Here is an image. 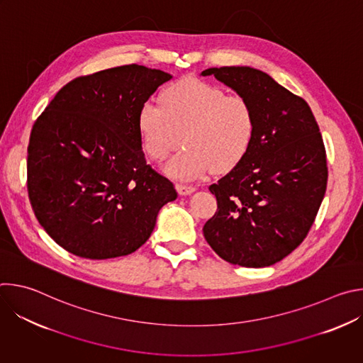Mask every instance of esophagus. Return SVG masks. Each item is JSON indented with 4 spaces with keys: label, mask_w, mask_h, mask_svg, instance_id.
I'll return each instance as SVG.
<instances>
[{
    "label": "esophagus",
    "mask_w": 363,
    "mask_h": 363,
    "mask_svg": "<svg viewBox=\"0 0 363 363\" xmlns=\"http://www.w3.org/2000/svg\"><path fill=\"white\" fill-rule=\"evenodd\" d=\"M177 191L179 195H189L195 191V188L189 186V185H184V184H177Z\"/></svg>",
    "instance_id": "esophagus-1"
}]
</instances>
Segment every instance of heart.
<instances>
[{"instance_id": "heart-1", "label": "heart", "mask_w": 363, "mask_h": 363, "mask_svg": "<svg viewBox=\"0 0 363 363\" xmlns=\"http://www.w3.org/2000/svg\"><path fill=\"white\" fill-rule=\"evenodd\" d=\"M143 150L153 161H164L182 143L184 149L167 164L169 175L192 179L208 169L227 172L247 155L255 118L250 103L199 79L186 77L161 96V105L146 101L138 113Z\"/></svg>"}]
</instances>
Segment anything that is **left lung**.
Here are the masks:
<instances>
[{"label": "left lung", "instance_id": "8db88e82", "mask_svg": "<svg viewBox=\"0 0 363 363\" xmlns=\"http://www.w3.org/2000/svg\"><path fill=\"white\" fill-rule=\"evenodd\" d=\"M244 97L255 132L242 161L210 186L217 213L203 237L225 262L267 267L289 255L315 223L328 185L326 150L306 100L248 66L201 73Z\"/></svg>", "mask_w": 363, "mask_h": 363}]
</instances>
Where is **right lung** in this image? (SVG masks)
I'll return each mask as SVG.
<instances>
[{
    "label": "right lung",
    "mask_w": 363,
    "mask_h": 363,
    "mask_svg": "<svg viewBox=\"0 0 363 363\" xmlns=\"http://www.w3.org/2000/svg\"><path fill=\"white\" fill-rule=\"evenodd\" d=\"M172 74L139 65L82 76L33 125L27 188L33 211L60 247L105 260L136 251L178 194L145 160L140 106Z\"/></svg>",
    "instance_id": "1"
}]
</instances>
